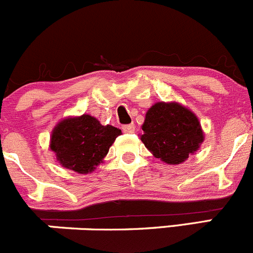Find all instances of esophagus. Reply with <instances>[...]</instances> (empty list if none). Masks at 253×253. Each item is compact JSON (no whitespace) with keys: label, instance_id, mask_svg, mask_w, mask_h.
<instances>
[{"label":"esophagus","instance_id":"1","mask_svg":"<svg viewBox=\"0 0 253 253\" xmlns=\"http://www.w3.org/2000/svg\"><path fill=\"white\" fill-rule=\"evenodd\" d=\"M123 131L126 132V134H132L135 131V126L134 124H127V126H123Z\"/></svg>","mask_w":253,"mask_h":253}]
</instances>
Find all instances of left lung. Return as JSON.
<instances>
[{
    "instance_id": "1",
    "label": "left lung",
    "mask_w": 253,
    "mask_h": 253,
    "mask_svg": "<svg viewBox=\"0 0 253 253\" xmlns=\"http://www.w3.org/2000/svg\"><path fill=\"white\" fill-rule=\"evenodd\" d=\"M140 140L156 159L179 165L204 141L198 117L178 102H157L145 114Z\"/></svg>"
}]
</instances>
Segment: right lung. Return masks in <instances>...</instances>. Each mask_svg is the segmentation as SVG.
Listing matches in <instances>:
<instances>
[{
  "instance_id": "add662e5",
  "label": "right lung",
  "mask_w": 253,
  "mask_h": 253,
  "mask_svg": "<svg viewBox=\"0 0 253 253\" xmlns=\"http://www.w3.org/2000/svg\"><path fill=\"white\" fill-rule=\"evenodd\" d=\"M122 130L102 126L89 114L67 117L54 126L49 147L62 167L81 174L91 173L102 164Z\"/></svg>"
}]
</instances>
